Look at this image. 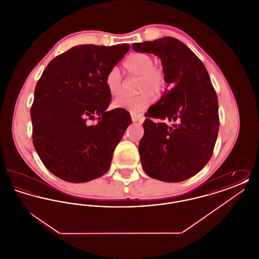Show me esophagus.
I'll return each mask as SVG.
<instances>
[{"mask_svg": "<svg viewBox=\"0 0 259 259\" xmlns=\"http://www.w3.org/2000/svg\"><path fill=\"white\" fill-rule=\"evenodd\" d=\"M131 118H132V121H133V122L139 121V116H137L135 114H131Z\"/></svg>", "mask_w": 259, "mask_h": 259, "instance_id": "obj_1", "label": "esophagus"}]
</instances>
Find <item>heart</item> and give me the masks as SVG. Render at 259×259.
<instances>
[{"label": "heart", "instance_id": "heart-1", "mask_svg": "<svg viewBox=\"0 0 259 259\" xmlns=\"http://www.w3.org/2000/svg\"><path fill=\"white\" fill-rule=\"evenodd\" d=\"M153 58L149 54L138 52L130 54L125 59L123 67L128 74L140 76V91L148 90L151 94L155 95L164 89L166 80L163 70L153 66ZM105 85L112 97L122 94L123 80L117 68H112L107 74ZM149 93L144 92L138 96H121L113 102V107L130 111L133 114H139L145 111L151 102V96Z\"/></svg>", "mask_w": 259, "mask_h": 259}]
</instances>
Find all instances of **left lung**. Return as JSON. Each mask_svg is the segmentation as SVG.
<instances>
[{
  "instance_id": "1",
  "label": "left lung",
  "mask_w": 259,
  "mask_h": 259,
  "mask_svg": "<svg viewBox=\"0 0 259 259\" xmlns=\"http://www.w3.org/2000/svg\"><path fill=\"white\" fill-rule=\"evenodd\" d=\"M132 49L158 56L170 87L146 114L139 144L143 169L152 179L183 182L212 155L220 127L217 93L204 64L181 40L165 37L133 44Z\"/></svg>"
}]
</instances>
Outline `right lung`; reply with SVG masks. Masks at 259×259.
I'll use <instances>...</instances> for the list:
<instances>
[{"label": "right lung", "mask_w": 259, "mask_h": 259, "mask_svg": "<svg viewBox=\"0 0 259 259\" xmlns=\"http://www.w3.org/2000/svg\"><path fill=\"white\" fill-rule=\"evenodd\" d=\"M129 45H83L50 61L35 88L33 144L50 172L87 183L108 172L114 148L131 124L120 110L106 111L111 95L105 78ZM96 119L95 124L90 120Z\"/></svg>", "instance_id": "add662e5"}]
</instances>
